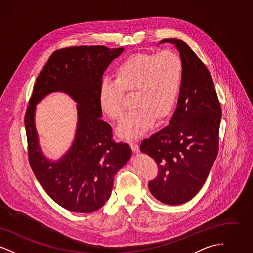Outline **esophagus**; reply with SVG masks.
Instances as JSON below:
<instances>
[{
  "instance_id": "obj_1",
  "label": "esophagus",
  "mask_w": 253,
  "mask_h": 253,
  "mask_svg": "<svg viewBox=\"0 0 253 253\" xmlns=\"http://www.w3.org/2000/svg\"><path fill=\"white\" fill-rule=\"evenodd\" d=\"M130 146H131V149H132L133 153H138V152H139V146H138V144H137L136 142L131 141V142H130Z\"/></svg>"
}]
</instances>
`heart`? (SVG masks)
<instances>
[{"mask_svg": "<svg viewBox=\"0 0 253 253\" xmlns=\"http://www.w3.org/2000/svg\"><path fill=\"white\" fill-rule=\"evenodd\" d=\"M183 63L173 51L136 53L122 60L114 80H105L99 89V104L111 120L121 121L126 114L125 94H132L135 110L121 127V134L134 138L162 121L173 108L180 90Z\"/></svg>", "mask_w": 253, "mask_h": 253, "instance_id": "obj_1", "label": "heart"}]
</instances>
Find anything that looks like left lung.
Returning a JSON list of instances; mask_svg holds the SVG:
<instances>
[{
	"label": "left lung",
	"instance_id": "1",
	"mask_svg": "<svg viewBox=\"0 0 253 253\" xmlns=\"http://www.w3.org/2000/svg\"><path fill=\"white\" fill-rule=\"evenodd\" d=\"M175 44L183 63L180 93L168 125L144 139L140 151L154 158L158 175L149 181L154 197L167 205H180L194 197L204 185L219 148L222 116L213 81L204 63L187 43Z\"/></svg>",
	"mask_w": 253,
	"mask_h": 253
}]
</instances>
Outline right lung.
Wrapping results in <instances>:
<instances>
[{
    "instance_id": "obj_1",
    "label": "right lung",
    "mask_w": 253,
    "mask_h": 253,
    "mask_svg": "<svg viewBox=\"0 0 253 253\" xmlns=\"http://www.w3.org/2000/svg\"><path fill=\"white\" fill-rule=\"evenodd\" d=\"M123 48L72 46L56 50L39 74L24 116L28 161L37 179L62 208L90 213L110 197L114 176L131 157L127 143L113 139V129L103 121L99 104L102 75ZM64 91L78 103V126L71 150L52 163L37 143L36 104L52 91Z\"/></svg>"
}]
</instances>
